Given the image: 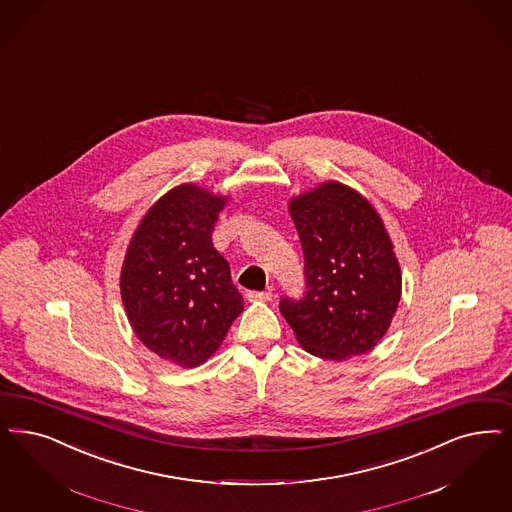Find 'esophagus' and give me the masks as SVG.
Returning a JSON list of instances; mask_svg holds the SVG:
<instances>
[{"label": "esophagus", "mask_w": 512, "mask_h": 512, "mask_svg": "<svg viewBox=\"0 0 512 512\" xmlns=\"http://www.w3.org/2000/svg\"><path fill=\"white\" fill-rule=\"evenodd\" d=\"M246 299L249 302H266V300L272 299V293H268V291H247Z\"/></svg>", "instance_id": "obj_1"}]
</instances>
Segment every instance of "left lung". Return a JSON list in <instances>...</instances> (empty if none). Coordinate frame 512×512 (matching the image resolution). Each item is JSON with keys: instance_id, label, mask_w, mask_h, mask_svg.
I'll return each mask as SVG.
<instances>
[{"instance_id": "8db88e82", "label": "left lung", "mask_w": 512, "mask_h": 512, "mask_svg": "<svg viewBox=\"0 0 512 512\" xmlns=\"http://www.w3.org/2000/svg\"><path fill=\"white\" fill-rule=\"evenodd\" d=\"M304 253L306 293L280 302L283 318L312 355L342 361L372 350L401 300V268L371 202L325 181L289 202Z\"/></svg>"}]
</instances>
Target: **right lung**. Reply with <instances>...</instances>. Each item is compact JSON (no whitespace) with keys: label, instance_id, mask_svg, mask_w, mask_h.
<instances>
[{"label":"right lung","instance_id":"obj_1","mask_svg":"<svg viewBox=\"0 0 512 512\" xmlns=\"http://www.w3.org/2000/svg\"><path fill=\"white\" fill-rule=\"evenodd\" d=\"M227 196L183 183L149 208L126 249L121 297L141 342L193 369L219 350L244 299L212 232Z\"/></svg>","mask_w":512,"mask_h":512}]
</instances>
